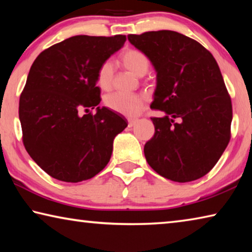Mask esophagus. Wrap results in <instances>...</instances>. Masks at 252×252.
I'll return each instance as SVG.
<instances>
[{"instance_id": "obj_1", "label": "esophagus", "mask_w": 252, "mask_h": 252, "mask_svg": "<svg viewBox=\"0 0 252 252\" xmlns=\"http://www.w3.org/2000/svg\"><path fill=\"white\" fill-rule=\"evenodd\" d=\"M138 121H139L138 119H132V118L127 120V122H129V126H133Z\"/></svg>"}]
</instances>
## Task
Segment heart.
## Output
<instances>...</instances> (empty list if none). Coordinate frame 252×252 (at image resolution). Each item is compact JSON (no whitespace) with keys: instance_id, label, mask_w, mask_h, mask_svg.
<instances>
[{"instance_id":"b5f03b06","label":"heart","mask_w":252,"mask_h":252,"mask_svg":"<svg viewBox=\"0 0 252 252\" xmlns=\"http://www.w3.org/2000/svg\"><path fill=\"white\" fill-rule=\"evenodd\" d=\"M123 67L135 76H143L150 66L149 58L142 51L129 49L121 55ZM114 65L112 61H105L100 65L96 73V82L102 90H110L113 83ZM146 97L139 94H125L116 92L106 95L104 103L110 110L126 117H134L144 109Z\"/></svg>"}]
</instances>
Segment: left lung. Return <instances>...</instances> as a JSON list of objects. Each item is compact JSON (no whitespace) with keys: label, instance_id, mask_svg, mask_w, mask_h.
<instances>
[{"label":"left lung","instance_id":"1","mask_svg":"<svg viewBox=\"0 0 252 252\" xmlns=\"http://www.w3.org/2000/svg\"><path fill=\"white\" fill-rule=\"evenodd\" d=\"M127 40L157 71L151 109L155 135L144 146L150 167L176 182L201 178L215 167L230 141L231 99L209 51L181 33L162 30Z\"/></svg>","mask_w":252,"mask_h":252}]
</instances>
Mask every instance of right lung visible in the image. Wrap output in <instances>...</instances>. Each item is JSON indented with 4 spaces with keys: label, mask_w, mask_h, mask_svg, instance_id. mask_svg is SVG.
<instances>
[{
    "label": "right lung",
    "mask_w": 252,
    "mask_h": 252,
    "mask_svg": "<svg viewBox=\"0 0 252 252\" xmlns=\"http://www.w3.org/2000/svg\"><path fill=\"white\" fill-rule=\"evenodd\" d=\"M126 40L120 34L75 35L50 46L33 62L20 96L19 118L28 153L52 178L88 180L110 161L113 140L127 121L97 106L96 73ZM80 110L87 113L81 116Z\"/></svg>",
    "instance_id": "add662e5"
}]
</instances>
